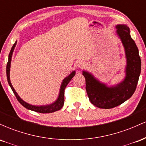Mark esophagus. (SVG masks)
Listing matches in <instances>:
<instances>
[{
  "mask_svg": "<svg viewBox=\"0 0 146 146\" xmlns=\"http://www.w3.org/2000/svg\"><path fill=\"white\" fill-rule=\"evenodd\" d=\"M75 65H76L78 67L81 68V67H83V66H84V62L82 60H77V61L75 62Z\"/></svg>",
  "mask_w": 146,
  "mask_h": 146,
  "instance_id": "1",
  "label": "esophagus"
}]
</instances>
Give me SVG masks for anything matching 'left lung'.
I'll use <instances>...</instances> for the list:
<instances>
[{"mask_svg":"<svg viewBox=\"0 0 146 146\" xmlns=\"http://www.w3.org/2000/svg\"><path fill=\"white\" fill-rule=\"evenodd\" d=\"M115 29L116 35L124 48L126 60L123 80L116 84H108L99 80L90 72L82 71L90 102L95 106L104 109L121 105L131 98L136 90L141 74V62L138 48L130 36V29L125 24L117 25Z\"/></svg>","mask_w":146,"mask_h":146,"instance_id":"obj_1","label":"left lung"}]
</instances>
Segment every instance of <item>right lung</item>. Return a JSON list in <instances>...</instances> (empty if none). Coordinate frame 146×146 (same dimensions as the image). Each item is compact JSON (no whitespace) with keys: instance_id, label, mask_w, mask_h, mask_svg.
<instances>
[{"instance_id":"right-lung-1","label":"right lung","mask_w":146,"mask_h":146,"mask_svg":"<svg viewBox=\"0 0 146 146\" xmlns=\"http://www.w3.org/2000/svg\"><path fill=\"white\" fill-rule=\"evenodd\" d=\"M17 44V40L16 41V42L14 43L13 46L11 47V51L9 54V57H8V62L7 64V68H6V72H7V81L9 83V86L11 87V90L14 92V95H16V98L18 100V102L21 104L25 108H27L30 110H33V111L37 112V113H51L53 112L58 111V110H60L62 108V107L63 106L64 103V89L66 88V86H67V84L69 83V82L71 81V79L74 77V75L76 73L75 71H73L70 73L68 76H66V78H64L62 82L61 83V86H60V91H59V95H58V98L55 102H53V103L49 104L46 105H40V106H37V105H33L27 103L22 99L21 97L18 95V94L16 93V91L15 90L14 88L13 87L12 84H11V81H10V67H11V58H12V55L14 53V48L16 47V45Z\"/></svg>"}]
</instances>
